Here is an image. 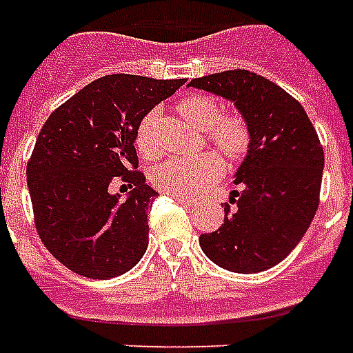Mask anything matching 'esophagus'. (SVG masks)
Instances as JSON below:
<instances>
[{"label":"esophagus","instance_id":"1","mask_svg":"<svg viewBox=\"0 0 353 353\" xmlns=\"http://www.w3.org/2000/svg\"><path fill=\"white\" fill-rule=\"evenodd\" d=\"M172 198L176 199L177 203H181V205H192V199L183 198V196H172Z\"/></svg>","mask_w":353,"mask_h":353}]
</instances>
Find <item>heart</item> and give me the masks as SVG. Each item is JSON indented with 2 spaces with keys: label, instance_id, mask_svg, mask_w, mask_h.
Wrapping results in <instances>:
<instances>
[{
  "label": "heart",
  "instance_id": "heart-1",
  "mask_svg": "<svg viewBox=\"0 0 353 353\" xmlns=\"http://www.w3.org/2000/svg\"><path fill=\"white\" fill-rule=\"evenodd\" d=\"M177 112L192 126L205 130L210 144L227 159H238L245 154L251 143L249 124L240 113H221L214 97L190 95L177 102ZM135 146L146 159L159 155V146L154 137V117L148 115L141 121L135 133ZM220 170V161L212 154L199 155L192 159L174 157L165 161L154 172V185L157 190L170 196L190 198L205 187Z\"/></svg>",
  "mask_w": 353,
  "mask_h": 353
}]
</instances>
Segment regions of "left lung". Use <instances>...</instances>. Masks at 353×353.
Listing matches in <instances>:
<instances>
[{
  "label": "left lung",
  "instance_id": "left-lung-1",
  "mask_svg": "<svg viewBox=\"0 0 353 353\" xmlns=\"http://www.w3.org/2000/svg\"><path fill=\"white\" fill-rule=\"evenodd\" d=\"M188 85L234 102L251 132L223 225L199 236V245L227 271H265L295 249L315 216L323 144L301 102L260 74L232 69Z\"/></svg>",
  "mask_w": 353,
  "mask_h": 353
}]
</instances>
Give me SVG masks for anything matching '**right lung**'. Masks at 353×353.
Instances as JSON below:
<instances>
[{"label": "right lung", "mask_w": 353, "mask_h": 353, "mask_svg": "<svg viewBox=\"0 0 353 353\" xmlns=\"http://www.w3.org/2000/svg\"><path fill=\"white\" fill-rule=\"evenodd\" d=\"M183 84L108 74L57 108L40 130L27 163L36 231L77 274L113 279L143 258L157 192L135 170V133L150 110ZM115 179L132 188L126 200L109 192Z\"/></svg>", "instance_id": "add662e5"}]
</instances>
